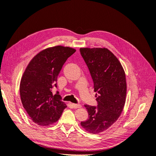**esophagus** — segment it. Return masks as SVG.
I'll return each instance as SVG.
<instances>
[{
  "label": "esophagus",
  "instance_id": "obj_1",
  "mask_svg": "<svg viewBox=\"0 0 156 156\" xmlns=\"http://www.w3.org/2000/svg\"><path fill=\"white\" fill-rule=\"evenodd\" d=\"M72 105H73V107L74 108H80V107H81V105H80V104H77V103H73Z\"/></svg>",
  "mask_w": 156,
  "mask_h": 156
}]
</instances>
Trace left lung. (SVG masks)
<instances>
[{
    "mask_svg": "<svg viewBox=\"0 0 156 156\" xmlns=\"http://www.w3.org/2000/svg\"><path fill=\"white\" fill-rule=\"evenodd\" d=\"M96 92L97 106L84 105L88 119L81 124L91 133L107 129L119 119L126 102V81L119 60L106 48H81Z\"/></svg>",
    "mask_w": 156,
    "mask_h": 156,
    "instance_id": "obj_1",
    "label": "left lung"
}]
</instances>
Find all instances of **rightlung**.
Listing matches in <instances>:
<instances>
[{
    "instance_id": "1",
    "label": "right lung",
    "mask_w": 156,
    "mask_h": 156,
    "mask_svg": "<svg viewBox=\"0 0 156 156\" xmlns=\"http://www.w3.org/2000/svg\"><path fill=\"white\" fill-rule=\"evenodd\" d=\"M76 50L63 46L46 49L36 55L28 65L20 83L23 107L34 123L49 126L62 115L65 103L61 101L57 87V77L66 61Z\"/></svg>"
}]
</instances>
